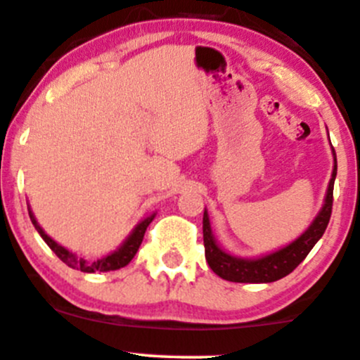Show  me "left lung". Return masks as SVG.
Instances as JSON below:
<instances>
[{
    "label": "left lung",
    "mask_w": 360,
    "mask_h": 360,
    "mask_svg": "<svg viewBox=\"0 0 360 360\" xmlns=\"http://www.w3.org/2000/svg\"><path fill=\"white\" fill-rule=\"evenodd\" d=\"M331 152H333V172H331L330 183H328L325 203H323L321 210L297 239L292 240L287 246L280 248V250L258 256V258H240V256L231 255V252L222 250L217 244L215 236L212 232L210 217H208L207 208H205V258H207L210 268L220 278L239 283H270L287 276L297 268V264L302 263V259L309 255L314 244L325 234L328 222H330L331 207H333V184L335 177H337V155H335L333 147H331Z\"/></svg>",
    "instance_id": "1"
}]
</instances>
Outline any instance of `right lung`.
<instances>
[{
  "mask_svg": "<svg viewBox=\"0 0 360 360\" xmlns=\"http://www.w3.org/2000/svg\"><path fill=\"white\" fill-rule=\"evenodd\" d=\"M29 215H30V220H32L34 227L37 229V232L41 234V238L46 240L47 246L51 248V250L54 251V255L58 256L59 259H61L63 263L68 264L70 268H73V270H80V271H85V274H96V271H110V270H120V268L126 266L129 262H131L133 258H135L138 248H140L141 240H143V236H145V231H147V227L152 222L153 219H155V213H152V215L145 217L143 220H140L135 225V229L131 231V234L128 236L124 240H122V244L120 248H117L116 251L109 252L108 256H104V258L101 259H96V262H85L84 258H78L75 252H71L66 250V248H63L61 244H58L56 240L51 239L49 236L46 234L44 229L41 227V225L37 224V220H35L32 210H30L29 207Z\"/></svg>",
  "mask_w": 360,
  "mask_h": 360,
  "instance_id": "right-lung-1",
  "label": "right lung"
}]
</instances>
